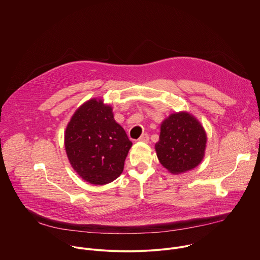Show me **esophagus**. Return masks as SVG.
Instances as JSON below:
<instances>
[{"label": "esophagus", "instance_id": "obj_1", "mask_svg": "<svg viewBox=\"0 0 260 260\" xmlns=\"http://www.w3.org/2000/svg\"><path fill=\"white\" fill-rule=\"evenodd\" d=\"M138 141H140V142H145V143H147V142L149 141V136H148L147 134H142V135L140 136V138L138 139Z\"/></svg>", "mask_w": 260, "mask_h": 260}]
</instances>
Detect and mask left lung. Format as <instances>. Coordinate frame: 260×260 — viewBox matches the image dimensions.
<instances>
[{
	"mask_svg": "<svg viewBox=\"0 0 260 260\" xmlns=\"http://www.w3.org/2000/svg\"><path fill=\"white\" fill-rule=\"evenodd\" d=\"M207 141L201 122L190 113L180 111L161 122L159 140L154 147L160 165L173 174H180L203 161Z\"/></svg>",
	"mask_w": 260,
	"mask_h": 260,
	"instance_id": "left-lung-1",
	"label": "left lung"
}]
</instances>
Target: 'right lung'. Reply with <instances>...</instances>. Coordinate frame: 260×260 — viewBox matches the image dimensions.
<instances>
[{"label": "right lung", "mask_w": 260, "mask_h": 260, "mask_svg": "<svg viewBox=\"0 0 260 260\" xmlns=\"http://www.w3.org/2000/svg\"><path fill=\"white\" fill-rule=\"evenodd\" d=\"M64 147L76 173L87 182L104 185L123 173L132 142L115 121L113 107L102 98H91L68 123Z\"/></svg>", "instance_id": "right-lung-1"}]
</instances>
